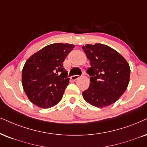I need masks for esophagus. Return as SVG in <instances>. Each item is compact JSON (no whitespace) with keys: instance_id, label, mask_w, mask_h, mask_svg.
<instances>
[{"instance_id":"obj_1","label":"esophagus","mask_w":147,"mask_h":147,"mask_svg":"<svg viewBox=\"0 0 147 147\" xmlns=\"http://www.w3.org/2000/svg\"><path fill=\"white\" fill-rule=\"evenodd\" d=\"M79 75H74V76H72V77H71V79L72 80V81H75V80L79 79Z\"/></svg>"}]
</instances>
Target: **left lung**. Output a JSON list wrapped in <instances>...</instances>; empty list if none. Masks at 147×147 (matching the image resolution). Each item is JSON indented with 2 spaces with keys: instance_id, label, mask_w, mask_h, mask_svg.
I'll return each instance as SVG.
<instances>
[{
  "instance_id": "obj_1",
  "label": "left lung",
  "mask_w": 147,
  "mask_h": 147,
  "mask_svg": "<svg viewBox=\"0 0 147 147\" xmlns=\"http://www.w3.org/2000/svg\"><path fill=\"white\" fill-rule=\"evenodd\" d=\"M91 67L88 89L83 92L87 102L102 108L112 105L123 95L129 84L130 68L125 59L106 45L96 43L83 46Z\"/></svg>"
}]
</instances>
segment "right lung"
Returning <instances> with one entry per match:
<instances>
[{
  "label": "right lung",
  "mask_w": 147,
  "mask_h": 147,
  "mask_svg": "<svg viewBox=\"0 0 147 147\" xmlns=\"http://www.w3.org/2000/svg\"><path fill=\"white\" fill-rule=\"evenodd\" d=\"M74 45L53 43L39 50L28 59L22 74L26 94L34 105L47 109L62 100L69 83L63 62Z\"/></svg>",
  "instance_id": "obj_1"
}]
</instances>
